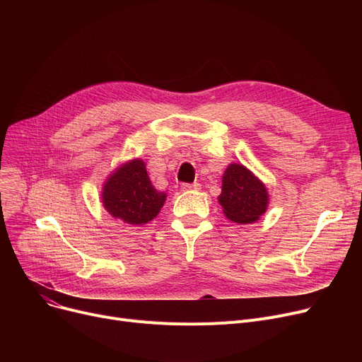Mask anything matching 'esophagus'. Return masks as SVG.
I'll return each mask as SVG.
<instances>
[{
    "label": "esophagus",
    "instance_id": "obj_1",
    "mask_svg": "<svg viewBox=\"0 0 362 362\" xmlns=\"http://www.w3.org/2000/svg\"><path fill=\"white\" fill-rule=\"evenodd\" d=\"M201 185L199 183H183L182 185V191L189 192V191H199Z\"/></svg>",
    "mask_w": 362,
    "mask_h": 362
}]
</instances>
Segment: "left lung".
I'll return each instance as SVG.
<instances>
[{
	"instance_id": "obj_1",
	"label": "left lung",
	"mask_w": 362,
	"mask_h": 362,
	"mask_svg": "<svg viewBox=\"0 0 362 362\" xmlns=\"http://www.w3.org/2000/svg\"><path fill=\"white\" fill-rule=\"evenodd\" d=\"M221 182L218 202L229 220L239 224L254 223L267 210V189L245 165L230 164L226 168Z\"/></svg>"
}]
</instances>
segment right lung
Masks as SVG:
<instances>
[{"instance_id":"add662e5","label":"right lung","mask_w":362,"mask_h":362,"mask_svg":"<svg viewBox=\"0 0 362 362\" xmlns=\"http://www.w3.org/2000/svg\"><path fill=\"white\" fill-rule=\"evenodd\" d=\"M101 198L114 218L136 226L157 217L167 195L152 186L145 163L135 158L114 170L104 183Z\"/></svg>"}]
</instances>
